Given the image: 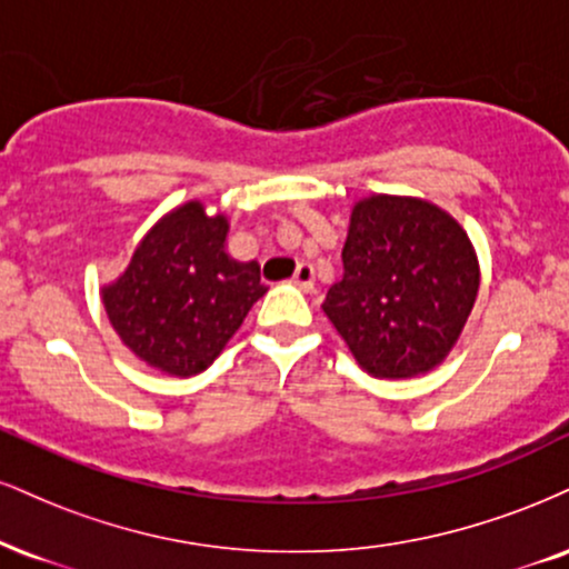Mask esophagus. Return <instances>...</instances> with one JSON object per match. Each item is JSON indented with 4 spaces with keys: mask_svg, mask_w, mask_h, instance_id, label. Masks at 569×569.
Returning <instances> with one entry per match:
<instances>
[{
    "mask_svg": "<svg viewBox=\"0 0 569 569\" xmlns=\"http://www.w3.org/2000/svg\"><path fill=\"white\" fill-rule=\"evenodd\" d=\"M291 283L297 286V289H302V291H312V286H315V270H312V264H307V262L299 264L297 272H293Z\"/></svg>",
    "mask_w": 569,
    "mask_h": 569,
    "instance_id": "34e87169",
    "label": "esophagus"
}]
</instances>
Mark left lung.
Instances as JSON below:
<instances>
[{"mask_svg":"<svg viewBox=\"0 0 569 569\" xmlns=\"http://www.w3.org/2000/svg\"><path fill=\"white\" fill-rule=\"evenodd\" d=\"M341 262L323 312L362 371L408 379L442 362L480 289L477 254L453 217L421 198H366Z\"/></svg>","mask_w":569,"mask_h":569,"instance_id":"8db88e82","label":"left lung"}]
</instances>
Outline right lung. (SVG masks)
I'll return each mask as SVG.
<instances>
[{"instance_id": "1", "label": "right lung", "mask_w": 569, "mask_h": 569, "mask_svg": "<svg viewBox=\"0 0 569 569\" xmlns=\"http://www.w3.org/2000/svg\"><path fill=\"white\" fill-rule=\"evenodd\" d=\"M224 238L228 219L184 203L142 238L124 276L102 289L116 333L148 366L201 373L267 293L259 264L236 262Z\"/></svg>"}]
</instances>
